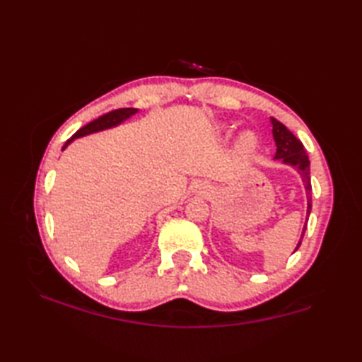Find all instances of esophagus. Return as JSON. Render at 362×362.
I'll return each mask as SVG.
<instances>
[{"label":"esophagus","instance_id":"34e87169","mask_svg":"<svg viewBox=\"0 0 362 362\" xmlns=\"http://www.w3.org/2000/svg\"><path fill=\"white\" fill-rule=\"evenodd\" d=\"M209 191H210L209 185H201V187H199V193H201V194H209Z\"/></svg>","mask_w":362,"mask_h":362}]
</instances>
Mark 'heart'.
<instances>
[{"mask_svg":"<svg viewBox=\"0 0 362 362\" xmlns=\"http://www.w3.org/2000/svg\"><path fill=\"white\" fill-rule=\"evenodd\" d=\"M221 132L228 134V127L222 126ZM258 149H259V138L255 132H252V130H245V132H243L236 138L235 153L240 158H250L255 156Z\"/></svg>","mask_w":362,"mask_h":362,"instance_id":"b5f03b06","label":"heart"}]
</instances>
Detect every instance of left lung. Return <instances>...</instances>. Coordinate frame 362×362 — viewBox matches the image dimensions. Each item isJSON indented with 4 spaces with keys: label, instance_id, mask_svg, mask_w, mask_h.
<instances>
[{
    "label": "left lung",
    "instance_id": "8db88e82",
    "mask_svg": "<svg viewBox=\"0 0 362 362\" xmlns=\"http://www.w3.org/2000/svg\"><path fill=\"white\" fill-rule=\"evenodd\" d=\"M272 122V135H274V141L276 146V152H275V160H280L283 165H288L292 166L296 169V171L300 174L303 180V185H305V193H306V221H305V226L302 230V235H300V240L296 245L294 252L300 247V244H302L303 240V235H305V230H306V224H308V218H310V213H311V177H310V158L306 156L305 148L302 141L298 140V138L291 132V130L281 124L280 121H276L275 118H271Z\"/></svg>",
    "mask_w": 362,
    "mask_h": 362
}]
</instances>
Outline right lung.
Masks as SVG:
<instances>
[{"instance_id":"1","label":"right lung","mask_w":362,"mask_h":362,"mask_svg":"<svg viewBox=\"0 0 362 362\" xmlns=\"http://www.w3.org/2000/svg\"><path fill=\"white\" fill-rule=\"evenodd\" d=\"M138 112V109H118V110H112L109 113L103 115V117H99L98 119L88 122L87 126L81 127L78 132H76L70 140H68L65 144L62 151H65L68 148V144H71L76 138H81V136H86V135H90V134H96V132H101V130H105V129H112V127H117L119 126L121 122H124L126 119H129L130 117H134V115Z\"/></svg>"}]
</instances>
